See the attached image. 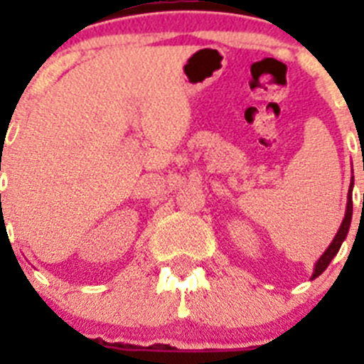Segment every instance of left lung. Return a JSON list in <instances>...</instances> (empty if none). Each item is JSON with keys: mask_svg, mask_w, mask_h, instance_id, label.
<instances>
[{"mask_svg": "<svg viewBox=\"0 0 364 364\" xmlns=\"http://www.w3.org/2000/svg\"><path fill=\"white\" fill-rule=\"evenodd\" d=\"M352 188H353V178H352V184H350V197H348V204H346V213H345V218H343V224H341V228H339V231H337L333 242L328 246V250L323 253V257L317 260V264H315V272H314V275H311V279L319 277L321 273L328 268V264L332 262V259L337 255V252H339V247H341V244H343V240L346 239V233H348V230H350V222H352V210H353L352 208Z\"/></svg>", "mask_w": 364, "mask_h": 364, "instance_id": "8db88e82", "label": "left lung"}]
</instances>
